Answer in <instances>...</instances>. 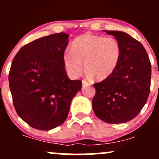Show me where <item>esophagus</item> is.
<instances>
[{
    "instance_id": "34e87169",
    "label": "esophagus",
    "mask_w": 159,
    "mask_h": 159,
    "mask_svg": "<svg viewBox=\"0 0 159 159\" xmlns=\"http://www.w3.org/2000/svg\"><path fill=\"white\" fill-rule=\"evenodd\" d=\"M82 84H83L84 87H85V86L90 85V83H89L88 81H86V80H82Z\"/></svg>"
}]
</instances>
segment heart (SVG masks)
I'll return each mask as SVG.
<instances>
[{
  "instance_id": "1",
  "label": "heart",
  "mask_w": 159,
  "mask_h": 159,
  "mask_svg": "<svg viewBox=\"0 0 159 159\" xmlns=\"http://www.w3.org/2000/svg\"><path fill=\"white\" fill-rule=\"evenodd\" d=\"M72 50L63 54V63L67 72L77 77L82 70V62L87 75L96 80H104L113 74L119 63L122 48L114 37L84 34L75 38Z\"/></svg>"
}]
</instances>
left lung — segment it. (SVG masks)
Here are the masks:
<instances>
[{
  "label": "left lung",
  "mask_w": 159,
  "mask_h": 159,
  "mask_svg": "<svg viewBox=\"0 0 159 159\" xmlns=\"http://www.w3.org/2000/svg\"><path fill=\"white\" fill-rule=\"evenodd\" d=\"M105 32L119 41L122 53L113 74L93 84L96 94L93 108L105 123H126L134 119L147 102L150 90L151 63L139 41L122 31Z\"/></svg>",
  "instance_id": "left-lung-1"
}]
</instances>
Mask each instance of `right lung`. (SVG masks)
Masks as SVG:
<instances>
[{"label":"right lung","instance_id":"right-lung-1","mask_svg":"<svg viewBox=\"0 0 159 159\" xmlns=\"http://www.w3.org/2000/svg\"><path fill=\"white\" fill-rule=\"evenodd\" d=\"M68 38L63 32L39 38L24 45L12 60L9 83L14 107L34 129L61 125L81 88V80L69 79L64 68Z\"/></svg>","mask_w":159,"mask_h":159}]
</instances>
